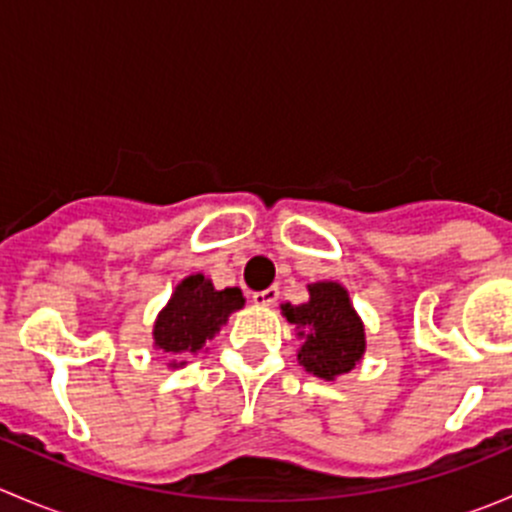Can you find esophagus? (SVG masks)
Listing matches in <instances>:
<instances>
[{"label": "esophagus", "mask_w": 512, "mask_h": 512, "mask_svg": "<svg viewBox=\"0 0 512 512\" xmlns=\"http://www.w3.org/2000/svg\"><path fill=\"white\" fill-rule=\"evenodd\" d=\"M277 297H280V289L277 287H267L262 289V292H252V302H255L257 307H272V304L277 302Z\"/></svg>", "instance_id": "34e87169"}]
</instances>
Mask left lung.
Instances as JSON below:
<instances>
[{
  "label": "left lung",
  "instance_id": "left-lung-1",
  "mask_svg": "<svg viewBox=\"0 0 512 512\" xmlns=\"http://www.w3.org/2000/svg\"><path fill=\"white\" fill-rule=\"evenodd\" d=\"M307 302L282 304V314L297 327V361L304 371L334 381L361 364L366 329L342 282H309Z\"/></svg>",
  "mask_w": 512,
  "mask_h": 512
}]
</instances>
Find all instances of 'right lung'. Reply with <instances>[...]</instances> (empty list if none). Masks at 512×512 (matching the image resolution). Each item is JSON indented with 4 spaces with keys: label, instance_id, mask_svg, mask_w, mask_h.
Masks as SVG:
<instances>
[{
    "label": "right lung",
    "instance_id": "add662e5",
    "mask_svg": "<svg viewBox=\"0 0 512 512\" xmlns=\"http://www.w3.org/2000/svg\"><path fill=\"white\" fill-rule=\"evenodd\" d=\"M242 307L245 297L240 287L215 289L203 272L183 277L153 322V347L170 356L168 369H180L188 364L185 356L203 352L230 314Z\"/></svg>",
    "mask_w": 512,
    "mask_h": 512
}]
</instances>
